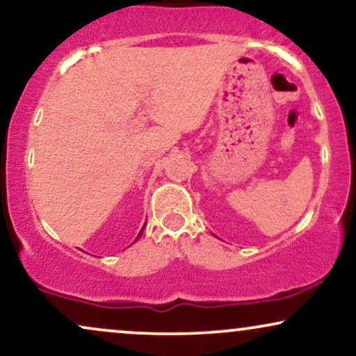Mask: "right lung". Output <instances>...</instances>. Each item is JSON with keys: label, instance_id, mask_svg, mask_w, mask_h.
Returning <instances> with one entry per match:
<instances>
[{"label": "right lung", "instance_id": "obj_1", "mask_svg": "<svg viewBox=\"0 0 356 356\" xmlns=\"http://www.w3.org/2000/svg\"><path fill=\"white\" fill-rule=\"evenodd\" d=\"M143 230H144V227H143ZM143 230H140V234H139V237H140V235H143Z\"/></svg>", "mask_w": 356, "mask_h": 356}]
</instances>
